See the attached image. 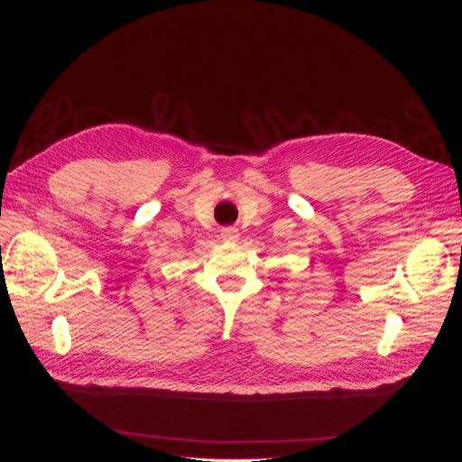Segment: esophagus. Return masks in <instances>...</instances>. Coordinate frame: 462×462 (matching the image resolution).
Masks as SVG:
<instances>
[{
    "instance_id": "1",
    "label": "esophagus",
    "mask_w": 462,
    "mask_h": 462,
    "mask_svg": "<svg viewBox=\"0 0 462 462\" xmlns=\"http://www.w3.org/2000/svg\"><path fill=\"white\" fill-rule=\"evenodd\" d=\"M221 236L226 241H236V239H239V229H236V227H221Z\"/></svg>"
}]
</instances>
